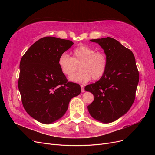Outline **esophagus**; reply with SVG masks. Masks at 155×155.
I'll use <instances>...</instances> for the list:
<instances>
[{
    "label": "esophagus",
    "instance_id": "34e87169",
    "mask_svg": "<svg viewBox=\"0 0 155 155\" xmlns=\"http://www.w3.org/2000/svg\"><path fill=\"white\" fill-rule=\"evenodd\" d=\"M81 91H82V93H84L85 91L84 87V86H82V85H81Z\"/></svg>",
    "mask_w": 155,
    "mask_h": 155
}]
</instances>
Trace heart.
Returning <instances> with one entry per match:
<instances>
[{
	"label": "heart",
	"mask_w": 155,
	"mask_h": 155,
	"mask_svg": "<svg viewBox=\"0 0 155 155\" xmlns=\"http://www.w3.org/2000/svg\"><path fill=\"white\" fill-rule=\"evenodd\" d=\"M70 57L62 53L58 59V64L61 72L66 76H70L79 66L80 71L69 77V81L85 84L92 79L101 78L107 68V58L102 51H96L87 46H80L74 49Z\"/></svg>",
	"instance_id": "heart-1"
}]
</instances>
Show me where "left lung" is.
Listing matches in <instances>:
<instances>
[{"instance_id":"obj_1","label":"left lung","mask_w":155,"mask_h":155,"mask_svg":"<svg viewBox=\"0 0 155 155\" xmlns=\"http://www.w3.org/2000/svg\"><path fill=\"white\" fill-rule=\"evenodd\" d=\"M104 50L107 68L104 76L85 87L94 95L87 106L91 116L103 123L117 120L133 105L139 81L135 58L130 49L111 37L92 39Z\"/></svg>"}]
</instances>
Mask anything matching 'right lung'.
Here are the masks:
<instances>
[{
    "instance_id": "right-lung-1",
    "label": "right lung",
    "mask_w": 155,
    "mask_h": 155,
    "mask_svg": "<svg viewBox=\"0 0 155 155\" xmlns=\"http://www.w3.org/2000/svg\"><path fill=\"white\" fill-rule=\"evenodd\" d=\"M73 44L69 40L43 37L21 60L18 87L22 105L39 122L51 124L61 118L70 100L81 92L78 84L68 81L58 64L59 56Z\"/></svg>"
}]
</instances>
